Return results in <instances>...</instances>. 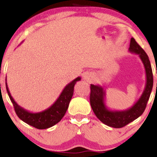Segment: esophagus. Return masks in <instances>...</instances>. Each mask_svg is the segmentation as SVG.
<instances>
[{"mask_svg": "<svg viewBox=\"0 0 157 157\" xmlns=\"http://www.w3.org/2000/svg\"><path fill=\"white\" fill-rule=\"evenodd\" d=\"M90 76H86V77H85V80H90Z\"/></svg>", "mask_w": 157, "mask_h": 157, "instance_id": "esophagus-1", "label": "esophagus"}]
</instances>
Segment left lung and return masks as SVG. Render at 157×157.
Returning <instances> with one entry per match:
<instances>
[{
  "instance_id": "8db88e82",
  "label": "left lung",
  "mask_w": 157,
  "mask_h": 157,
  "mask_svg": "<svg viewBox=\"0 0 157 157\" xmlns=\"http://www.w3.org/2000/svg\"><path fill=\"white\" fill-rule=\"evenodd\" d=\"M128 50L131 53L139 55L146 72V84L143 93L131 108L121 111L111 110L105 105V90L103 87L99 85H90V105L93 112L103 124L115 128L127 125L143 114L153 89V72L147 53L137 43L134 38L131 39Z\"/></svg>"
}]
</instances>
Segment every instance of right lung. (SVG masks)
<instances>
[{"instance_id":"1","label":"right lung","mask_w":157,"mask_h":157,"mask_svg":"<svg viewBox=\"0 0 157 157\" xmlns=\"http://www.w3.org/2000/svg\"><path fill=\"white\" fill-rule=\"evenodd\" d=\"M80 80L81 78L78 77L71 83H69L62 90L61 95L58 98V99L54 102V104H52L49 108L45 110L39 112H29L19 105L11 96L7 82H6V88H7V93H8L10 101L13 105L17 116L26 124L37 129H46L59 122L64 116L68 108L70 101L74 94V86L76 83ZM6 81H7V78H6Z\"/></svg>"}]
</instances>
